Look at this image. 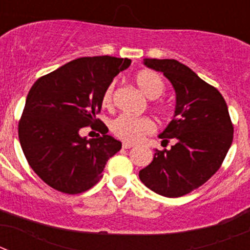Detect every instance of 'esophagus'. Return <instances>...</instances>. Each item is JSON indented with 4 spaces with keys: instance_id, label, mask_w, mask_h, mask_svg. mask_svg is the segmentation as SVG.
I'll use <instances>...</instances> for the list:
<instances>
[{
    "instance_id": "obj_1",
    "label": "esophagus",
    "mask_w": 250,
    "mask_h": 250,
    "mask_svg": "<svg viewBox=\"0 0 250 250\" xmlns=\"http://www.w3.org/2000/svg\"><path fill=\"white\" fill-rule=\"evenodd\" d=\"M132 146H134V144H130V143H123L124 149H131Z\"/></svg>"
}]
</instances>
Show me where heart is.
Returning a JSON list of instances; mask_svg holds the SVG:
<instances>
[{"instance_id": "heart-1", "label": "heart", "mask_w": 250, "mask_h": 250, "mask_svg": "<svg viewBox=\"0 0 250 250\" xmlns=\"http://www.w3.org/2000/svg\"><path fill=\"white\" fill-rule=\"evenodd\" d=\"M135 83L141 92L150 100L160 98L165 91V83L163 77L155 71L144 70L135 76ZM115 83H110L106 87L103 95V105L107 109L114 105ZM159 111H165V105L163 103H154ZM111 131L115 136L124 141L138 143L146 135L155 131V124L151 119L145 116H132V115H120L111 124Z\"/></svg>"}]
</instances>
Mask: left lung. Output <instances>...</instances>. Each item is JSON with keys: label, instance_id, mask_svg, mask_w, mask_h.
Wrapping results in <instances>:
<instances>
[{"label": "left lung", "instance_id": "left-lung-1", "mask_svg": "<svg viewBox=\"0 0 250 250\" xmlns=\"http://www.w3.org/2000/svg\"><path fill=\"white\" fill-rule=\"evenodd\" d=\"M144 65L163 72L175 90L174 118L159 135L165 144H175L170 150L155 149L139 178L159 195L178 198L218 171L233 141V124L222 94L191 68L169 59H144Z\"/></svg>", "mask_w": 250, "mask_h": 250}]
</instances>
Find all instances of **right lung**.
I'll return each mask as SVG.
<instances>
[{
    "label": "right lung",
    "mask_w": 250,
    "mask_h": 250,
    "mask_svg": "<svg viewBox=\"0 0 250 250\" xmlns=\"http://www.w3.org/2000/svg\"><path fill=\"white\" fill-rule=\"evenodd\" d=\"M131 63L111 56L81 57L40 77L26 99L19 123L22 151L48 187L65 194L89 190L103 178L106 161L121 149L96 115L112 79ZM98 125H96V124ZM85 126L102 132L80 135Z\"/></svg>",
    "instance_id": "1"
}]
</instances>
